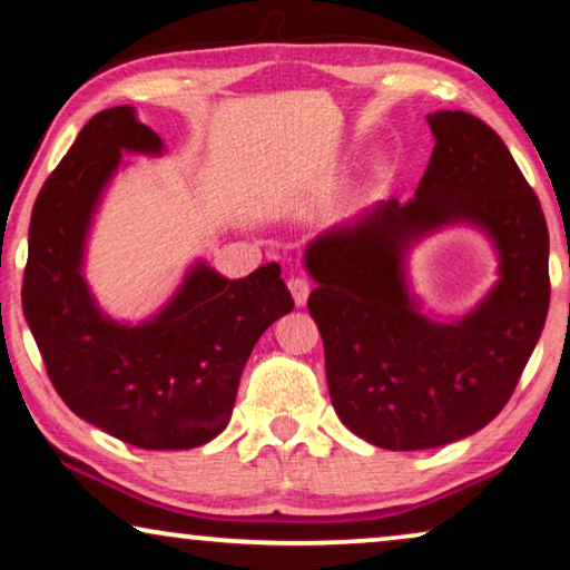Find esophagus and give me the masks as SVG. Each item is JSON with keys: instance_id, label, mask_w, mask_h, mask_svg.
<instances>
[{"instance_id": "1", "label": "esophagus", "mask_w": 570, "mask_h": 570, "mask_svg": "<svg viewBox=\"0 0 570 570\" xmlns=\"http://www.w3.org/2000/svg\"><path fill=\"white\" fill-rule=\"evenodd\" d=\"M287 287H291V295H293V301H295V306L298 308H303L308 303V293H311V287H308V283L303 277H293L291 283H287Z\"/></svg>"}]
</instances>
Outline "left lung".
<instances>
[{
    "instance_id": "left-lung-1",
    "label": "left lung",
    "mask_w": 570,
    "mask_h": 570,
    "mask_svg": "<svg viewBox=\"0 0 570 570\" xmlns=\"http://www.w3.org/2000/svg\"><path fill=\"white\" fill-rule=\"evenodd\" d=\"M415 199H389L303 252L334 412L373 446L420 451L485 428L519 384L550 306L548 223L503 139L464 111L428 114ZM446 227L494 246L499 279L464 315L425 309L409 256Z\"/></svg>"
}]
</instances>
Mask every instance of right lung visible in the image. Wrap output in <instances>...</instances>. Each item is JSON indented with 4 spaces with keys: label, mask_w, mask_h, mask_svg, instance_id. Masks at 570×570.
Listing matches in <instances>:
<instances>
[{
    "label": "right lung",
    "mask_w": 570,
    "mask_h": 570,
    "mask_svg": "<svg viewBox=\"0 0 570 570\" xmlns=\"http://www.w3.org/2000/svg\"><path fill=\"white\" fill-rule=\"evenodd\" d=\"M166 145L131 106L106 108L46 178L28 233L22 314L53 389L77 417L150 451L197 449L230 423L252 350L293 298L277 264L228 279L194 259L150 316L100 308L85 277L92 225L124 155Z\"/></svg>",
    "instance_id": "obj_1"
}]
</instances>
